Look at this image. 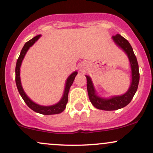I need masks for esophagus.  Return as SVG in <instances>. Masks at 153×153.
Returning <instances> with one entry per match:
<instances>
[{
  "label": "esophagus",
  "instance_id": "obj_1",
  "mask_svg": "<svg viewBox=\"0 0 153 153\" xmlns=\"http://www.w3.org/2000/svg\"><path fill=\"white\" fill-rule=\"evenodd\" d=\"M80 71H83V67H82V68H80Z\"/></svg>",
  "mask_w": 153,
  "mask_h": 153
}]
</instances>
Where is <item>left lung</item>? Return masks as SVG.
<instances>
[{
  "mask_svg": "<svg viewBox=\"0 0 153 153\" xmlns=\"http://www.w3.org/2000/svg\"><path fill=\"white\" fill-rule=\"evenodd\" d=\"M112 38L115 43L123 49V50L128 55L131 64L132 79H131L130 88L125 94L119 96H114L109 99H104L96 96L91 78L86 75L87 90L91 103L96 108L105 111L117 110L129 104L137 90L139 80H140V72H139L137 60L130 44L120 34H117L115 36H112Z\"/></svg>",
  "mask_w": 153,
  "mask_h": 153,
  "instance_id": "1",
  "label": "left lung"
}]
</instances>
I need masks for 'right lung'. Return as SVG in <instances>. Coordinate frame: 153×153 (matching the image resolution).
I'll use <instances>...</instances> for the list:
<instances>
[{"mask_svg": "<svg viewBox=\"0 0 153 153\" xmlns=\"http://www.w3.org/2000/svg\"><path fill=\"white\" fill-rule=\"evenodd\" d=\"M40 36H41V35H37V36H34V38L31 39V40L28 41L24 45V47H23L22 51H21L20 55H19V58L17 59L16 65V86L17 88H18L19 94L22 96L24 102L26 103V105H27L31 109L34 111L35 112H37V113L42 114L44 115L57 114L61 113V112L63 111L65 108L67 103H68V93H69L70 88H71L73 81H74L75 76H76L77 73H77V72H74V73H72V74L70 75L69 78L67 79L64 94H63L62 99H61L60 101H59V103H57V104L50 106H40V105L36 104V103L33 102L31 100L29 99V97H28L25 93H24V91L22 88V84H21L20 67L26 52L29 50V47L32 46V45L36 42V41H37L38 39L39 38Z\"/></svg>", "mask_w": 153, "mask_h": 153, "instance_id": "add662e5", "label": "right lung"}]
</instances>
